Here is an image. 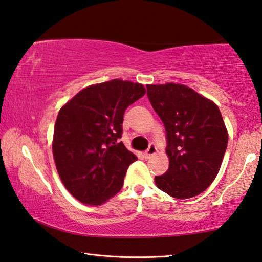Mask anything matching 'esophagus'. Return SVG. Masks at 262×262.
<instances>
[{"label":"esophagus","instance_id":"34e87169","mask_svg":"<svg viewBox=\"0 0 262 262\" xmlns=\"http://www.w3.org/2000/svg\"><path fill=\"white\" fill-rule=\"evenodd\" d=\"M156 151H158V148H156V146L154 143H151L149 148L146 150V153H144V155H146V158H150V156H153L156 154Z\"/></svg>","mask_w":262,"mask_h":262}]
</instances>
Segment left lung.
<instances>
[{
  "instance_id": "1",
  "label": "left lung",
  "mask_w": 262,
  "mask_h": 262,
  "mask_svg": "<svg viewBox=\"0 0 262 262\" xmlns=\"http://www.w3.org/2000/svg\"><path fill=\"white\" fill-rule=\"evenodd\" d=\"M147 95L167 132L168 170L155 185L175 199L196 196L212 185L227 148L228 132L213 101L185 84H147Z\"/></svg>"
}]
</instances>
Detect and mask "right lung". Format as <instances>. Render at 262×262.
<instances>
[{
  "mask_svg": "<svg viewBox=\"0 0 262 262\" xmlns=\"http://www.w3.org/2000/svg\"><path fill=\"white\" fill-rule=\"evenodd\" d=\"M144 94L143 84L115 79L83 88L58 112L54 161L62 183L82 204L100 206L122 188L138 160L118 141L123 114Z\"/></svg>",
  "mask_w": 262,
  "mask_h": 262,
  "instance_id": "right-lung-1",
  "label": "right lung"
}]
</instances>
